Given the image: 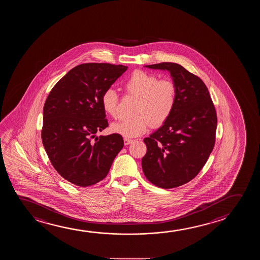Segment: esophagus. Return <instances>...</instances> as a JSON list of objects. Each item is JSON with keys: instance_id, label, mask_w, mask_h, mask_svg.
<instances>
[{"instance_id": "1", "label": "esophagus", "mask_w": 260, "mask_h": 260, "mask_svg": "<svg viewBox=\"0 0 260 260\" xmlns=\"http://www.w3.org/2000/svg\"><path fill=\"white\" fill-rule=\"evenodd\" d=\"M133 142V140H131V139H127V138H125L124 139V144L127 146V145H129V144H132Z\"/></svg>"}]
</instances>
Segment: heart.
<instances>
[{
  "label": "heart",
  "instance_id": "b5f03b06",
  "mask_svg": "<svg viewBox=\"0 0 260 260\" xmlns=\"http://www.w3.org/2000/svg\"><path fill=\"white\" fill-rule=\"evenodd\" d=\"M126 93L138 98L134 114L131 119L119 120L111 126L113 133L134 138L153 128L162 126L172 115L177 103L178 87L173 79H161L151 72L137 71L124 83ZM103 109L115 118L118 113L119 95L113 88L102 94Z\"/></svg>",
  "mask_w": 260,
  "mask_h": 260
}]
</instances>
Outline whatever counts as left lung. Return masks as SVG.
<instances>
[{"label": "left lung", "mask_w": 260, "mask_h": 260, "mask_svg": "<svg viewBox=\"0 0 260 260\" xmlns=\"http://www.w3.org/2000/svg\"><path fill=\"white\" fill-rule=\"evenodd\" d=\"M170 72L178 87L177 103L161 128L144 139V174L162 188H176L196 177L215 147L217 116L203 80L180 64L146 66Z\"/></svg>", "instance_id": "8db88e82"}]
</instances>
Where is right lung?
<instances>
[{"label":"right lung","mask_w":260,"mask_h":260,"mask_svg":"<svg viewBox=\"0 0 260 260\" xmlns=\"http://www.w3.org/2000/svg\"><path fill=\"white\" fill-rule=\"evenodd\" d=\"M127 68L80 64L55 84L45 100L42 142L57 173L73 184L87 187L104 180L124 146L119 134L95 133L108 127L102 94Z\"/></svg>","instance_id":"obj_1"}]
</instances>
